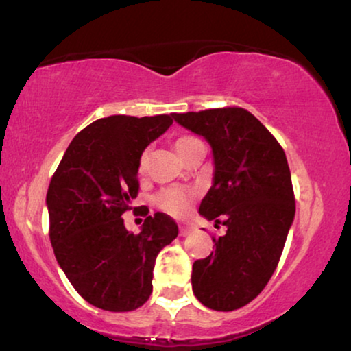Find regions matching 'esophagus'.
<instances>
[{"label": "esophagus", "mask_w": 351, "mask_h": 351, "mask_svg": "<svg viewBox=\"0 0 351 351\" xmlns=\"http://www.w3.org/2000/svg\"><path fill=\"white\" fill-rule=\"evenodd\" d=\"M190 232H192V229H190V227L182 226L180 230H179V235H180V237H186V235H190Z\"/></svg>", "instance_id": "1"}]
</instances>
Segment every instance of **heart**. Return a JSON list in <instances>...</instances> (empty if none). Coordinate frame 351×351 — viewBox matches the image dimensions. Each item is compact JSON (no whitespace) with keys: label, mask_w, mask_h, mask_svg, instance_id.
<instances>
[{"label":"heart","mask_w":351,"mask_h":351,"mask_svg":"<svg viewBox=\"0 0 351 351\" xmlns=\"http://www.w3.org/2000/svg\"><path fill=\"white\" fill-rule=\"evenodd\" d=\"M198 142L199 140L195 138V136L184 135V136H179V138L176 140L174 148H176V152L179 153L182 158H184L186 152H189L192 147H195ZM148 158H149V152L148 149H145V152L142 153V156H140V161H138L140 171L147 169ZM195 195H197V192L192 189H180V186L166 189L156 197V204L162 209V211L169 213V215H172V216L180 217L189 213V209H190V206H192V203L195 199Z\"/></svg>","instance_id":"1"}]
</instances>
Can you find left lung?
Segmentation results:
<instances>
[{
	"instance_id": "1",
	"label": "left lung",
	"mask_w": 351,
	"mask_h": 351,
	"mask_svg": "<svg viewBox=\"0 0 351 351\" xmlns=\"http://www.w3.org/2000/svg\"><path fill=\"white\" fill-rule=\"evenodd\" d=\"M172 117L211 147L215 174L199 215L227 227L213 239L216 252L193 263V293L209 309L234 311L269 282L292 227L295 198L285 153L242 108Z\"/></svg>"
}]
</instances>
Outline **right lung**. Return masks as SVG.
<instances>
[{
    "label": "right lung",
    "mask_w": 351,
    "mask_h": 351,
    "mask_svg": "<svg viewBox=\"0 0 351 351\" xmlns=\"http://www.w3.org/2000/svg\"><path fill=\"white\" fill-rule=\"evenodd\" d=\"M171 125L166 114L95 121L74 136L49 182L58 265L82 298L104 311H134L147 302L158 253L179 234L165 213L147 216L136 235L122 219L138 193L140 156Z\"/></svg>",
    "instance_id": "1"
}]
</instances>
